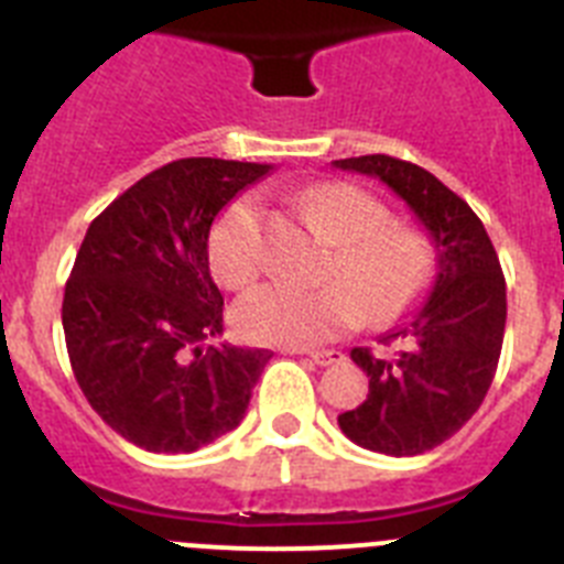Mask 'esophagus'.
<instances>
[{"instance_id": "1", "label": "esophagus", "mask_w": 564, "mask_h": 564, "mask_svg": "<svg viewBox=\"0 0 564 564\" xmlns=\"http://www.w3.org/2000/svg\"><path fill=\"white\" fill-rule=\"evenodd\" d=\"M307 358H311L313 364H318V367H330V364L341 361L344 356L338 350H316V352H307Z\"/></svg>"}]
</instances>
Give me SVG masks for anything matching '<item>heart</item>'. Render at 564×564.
Returning <instances> with one entry per match:
<instances>
[{
  "instance_id": "1",
  "label": "heart",
  "mask_w": 564,
  "mask_h": 564,
  "mask_svg": "<svg viewBox=\"0 0 564 564\" xmlns=\"http://www.w3.org/2000/svg\"><path fill=\"white\" fill-rule=\"evenodd\" d=\"M307 212L338 242L327 285H259L234 307L239 336L253 344L307 347L330 341L370 318L390 325L415 307L435 271V253L421 231L392 226L376 197L350 183H322L302 194ZM262 208L239 197L208 237V262L217 282L246 288L262 271Z\"/></svg>"
}]
</instances>
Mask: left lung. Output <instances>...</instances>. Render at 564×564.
I'll return each mask as SVG.
<instances>
[{
	"label": "left lung",
	"instance_id": "8db88e82",
	"mask_svg": "<svg viewBox=\"0 0 564 564\" xmlns=\"http://www.w3.org/2000/svg\"><path fill=\"white\" fill-rule=\"evenodd\" d=\"M344 172L376 177L401 197L435 242V285L406 322L395 358L352 347L370 378L361 406L338 415L352 443L392 457H412L449 441L480 410L495 381L506 333V279L495 246L466 200L435 174L390 154L333 161Z\"/></svg>",
	"mask_w": 564,
	"mask_h": 564
}]
</instances>
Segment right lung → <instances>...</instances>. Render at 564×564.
I'll use <instances>...</instances> for the list:
<instances>
[{"mask_svg":"<svg viewBox=\"0 0 564 564\" xmlns=\"http://www.w3.org/2000/svg\"><path fill=\"white\" fill-rule=\"evenodd\" d=\"M268 163L186 158L154 169L89 223L62 325L89 406L158 455L197 452L246 417L273 352L203 347L223 336L208 234Z\"/></svg>","mask_w":564,"mask_h":564,"instance_id":"obj_1","label":"right lung"}]
</instances>
